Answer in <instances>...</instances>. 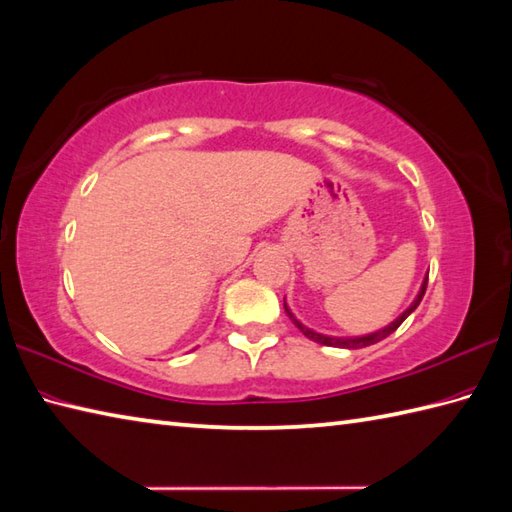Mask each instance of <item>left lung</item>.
I'll list each match as a JSON object with an SVG mask.
<instances>
[{
	"label": "left lung",
	"instance_id": "obj_1",
	"mask_svg": "<svg viewBox=\"0 0 512 512\" xmlns=\"http://www.w3.org/2000/svg\"><path fill=\"white\" fill-rule=\"evenodd\" d=\"M425 288H427V275H425V279H423V283H421V290H419V294L414 296V301L406 307V310H403L395 320H392V323H388L384 329H377V331H373V334H366V336H347V338H342V336H327V334H318V331H314V329H310V327H305L299 318H296L292 312H290V307H288V303H285V299H283V307H285V314L290 316V320L292 323L299 327L301 331H303V336H307L310 340H314V342H318V344H325V347H338V349H362V347H371V344H375V342H379V340H384V338H388L392 331H395L403 320H406L414 310H417L419 307V303H421V299H423V294H425Z\"/></svg>",
	"mask_w": 512,
	"mask_h": 512
}]
</instances>
